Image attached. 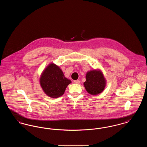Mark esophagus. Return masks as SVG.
I'll list each match as a JSON object with an SVG mask.
<instances>
[{"mask_svg": "<svg viewBox=\"0 0 147 147\" xmlns=\"http://www.w3.org/2000/svg\"><path fill=\"white\" fill-rule=\"evenodd\" d=\"M74 83L75 84H79L80 83V81L79 80H74Z\"/></svg>", "mask_w": 147, "mask_h": 147, "instance_id": "esophagus-1", "label": "esophagus"}]
</instances>
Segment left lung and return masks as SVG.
<instances>
[{
    "mask_svg": "<svg viewBox=\"0 0 147 147\" xmlns=\"http://www.w3.org/2000/svg\"><path fill=\"white\" fill-rule=\"evenodd\" d=\"M106 85V80L101 70L94 69L86 73L84 86L89 94L95 95L101 93L104 90Z\"/></svg>",
    "mask_w": 147,
    "mask_h": 147,
    "instance_id": "8db88e82",
    "label": "left lung"
}]
</instances>
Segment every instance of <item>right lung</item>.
Listing matches in <instances>:
<instances>
[{"label":"right lung","mask_w":147,"mask_h":147,"mask_svg":"<svg viewBox=\"0 0 147 147\" xmlns=\"http://www.w3.org/2000/svg\"><path fill=\"white\" fill-rule=\"evenodd\" d=\"M71 80L64 76L59 66L49 63L43 70L40 78V84L43 92L50 98H57L63 95Z\"/></svg>","instance_id":"add662e5"}]
</instances>
